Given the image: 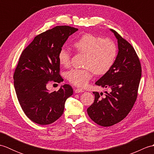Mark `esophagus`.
Listing matches in <instances>:
<instances>
[{"label": "esophagus", "mask_w": 154, "mask_h": 154, "mask_svg": "<svg viewBox=\"0 0 154 154\" xmlns=\"http://www.w3.org/2000/svg\"><path fill=\"white\" fill-rule=\"evenodd\" d=\"M75 92L76 93H83V92H84V91L83 89H75Z\"/></svg>", "instance_id": "esophagus-1"}]
</instances>
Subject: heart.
Here are the masks:
<instances>
[{
	"label": "heart",
	"mask_w": 154,
	"mask_h": 154,
	"mask_svg": "<svg viewBox=\"0 0 154 154\" xmlns=\"http://www.w3.org/2000/svg\"><path fill=\"white\" fill-rule=\"evenodd\" d=\"M73 46L77 52L87 55L84 64L85 69H72L66 73L69 82L79 87L87 85L93 72L97 75L106 73L118 56L115 42L100 35L84 34L73 42ZM58 60L62 66L68 67L71 64L70 52L62 48L58 53Z\"/></svg>",
	"instance_id": "obj_1"
}]
</instances>
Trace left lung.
Here are the masks:
<instances>
[{"label": "left lung", "instance_id": "obj_1", "mask_svg": "<svg viewBox=\"0 0 154 154\" xmlns=\"http://www.w3.org/2000/svg\"><path fill=\"white\" fill-rule=\"evenodd\" d=\"M118 40L119 53L112 68L95 84L110 90L101 98L98 92L94 103L87 109L88 115L102 126H110L125 118L134 104L142 75L139 57L132 45L111 29Z\"/></svg>", "mask_w": 154, "mask_h": 154}]
</instances>
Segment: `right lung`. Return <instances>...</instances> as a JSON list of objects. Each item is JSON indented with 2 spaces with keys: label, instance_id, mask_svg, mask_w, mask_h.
<instances>
[{
  "label": "right lung",
  "instance_id": "obj_1",
  "mask_svg": "<svg viewBox=\"0 0 154 154\" xmlns=\"http://www.w3.org/2000/svg\"><path fill=\"white\" fill-rule=\"evenodd\" d=\"M78 30L69 26H57L36 35L20 57L14 73V85L18 102L26 115L34 122L47 125L63 113L65 103L73 94L65 84L50 92L49 81L60 83L58 53L69 35Z\"/></svg>",
  "mask_w": 154,
  "mask_h": 154
}]
</instances>
